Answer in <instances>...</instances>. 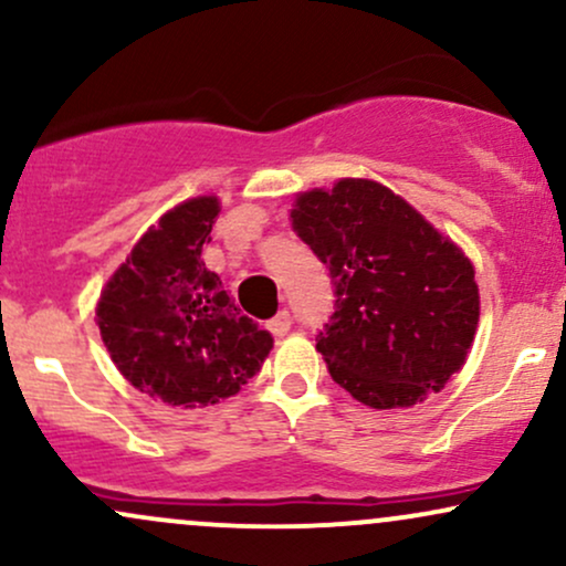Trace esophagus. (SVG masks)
I'll return each mask as SVG.
<instances>
[{
    "label": "esophagus",
    "mask_w": 566,
    "mask_h": 566,
    "mask_svg": "<svg viewBox=\"0 0 566 566\" xmlns=\"http://www.w3.org/2000/svg\"><path fill=\"white\" fill-rule=\"evenodd\" d=\"M265 327H269V333L274 335V337L287 335V333H290V327H292V316H290V311H279V314L274 316V319H269V324H265Z\"/></svg>",
    "instance_id": "obj_1"
}]
</instances>
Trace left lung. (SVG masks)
Segmentation results:
<instances>
[{"label": "left lung", "mask_w": 566, "mask_h": 566, "mask_svg": "<svg viewBox=\"0 0 566 566\" xmlns=\"http://www.w3.org/2000/svg\"><path fill=\"white\" fill-rule=\"evenodd\" d=\"M292 229L329 269L335 314L316 335L329 375L361 405L412 407L463 367L479 324L473 265L375 180L297 197Z\"/></svg>", "instance_id": "8db88e82"}]
</instances>
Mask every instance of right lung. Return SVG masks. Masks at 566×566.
<instances>
[{
	"label": "right lung",
	"instance_id": "obj_1",
	"mask_svg": "<svg viewBox=\"0 0 566 566\" xmlns=\"http://www.w3.org/2000/svg\"><path fill=\"white\" fill-rule=\"evenodd\" d=\"M218 212L216 197L165 212L108 279L95 311L116 369L172 407L218 405L242 391L274 346L201 261Z\"/></svg>",
	"mask_w": 566,
	"mask_h": 566
}]
</instances>
